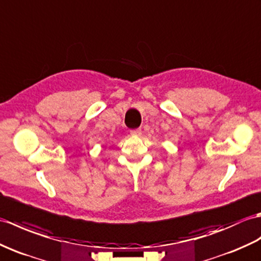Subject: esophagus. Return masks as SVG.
I'll return each instance as SVG.
<instances>
[{
	"label": "esophagus",
	"instance_id": "1",
	"mask_svg": "<svg viewBox=\"0 0 261 261\" xmlns=\"http://www.w3.org/2000/svg\"><path fill=\"white\" fill-rule=\"evenodd\" d=\"M130 133L132 136H136V137H138V136H140L141 135V129H132L131 131H130Z\"/></svg>",
	"mask_w": 261,
	"mask_h": 261
}]
</instances>
